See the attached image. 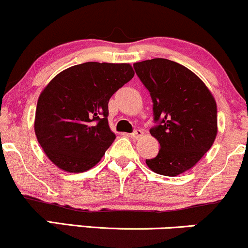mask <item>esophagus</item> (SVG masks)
I'll list each match as a JSON object with an SVG mask.
<instances>
[{
    "label": "esophagus",
    "mask_w": 248,
    "mask_h": 248,
    "mask_svg": "<svg viewBox=\"0 0 248 248\" xmlns=\"http://www.w3.org/2000/svg\"><path fill=\"white\" fill-rule=\"evenodd\" d=\"M143 136H144V132L141 131V130H136L135 132L130 135V137H131L132 139H135V140H137V139L141 138V137H143Z\"/></svg>",
    "instance_id": "esophagus-1"
}]
</instances>
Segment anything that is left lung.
Segmentation results:
<instances>
[{
	"label": "left lung",
	"instance_id": "obj_1",
	"mask_svg": "<svg viewBox=\"0 0 248 248\" xmlns=\"http://www.w3.org/2000/svg\"><path fill=\"white\" fill-rule=\"evenodd\" d=\"M133 68L150 91L155 121L159 122L150 130L160 144L159 152L146 159V165L161 176H179L193 168L216 140V99L194 72L173 61L154 58Z\"/></svg>",
	"mask_w": 248,
	"mask_h": 248
}]
</instances>
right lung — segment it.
<instances>
[{"label":"right lung","instance_id":"add662e5","mask_svg":"<svg viewBox=\"0 0 248 248\" xmlns=\"http://www.w3.org/2000/svg\"><path fill=\"white\" fill-rule=\"evenodd\" d=\"M135 76L129 63L87 62L56 75L38 97L35 135L58 169H93L116 135L108 122L109 99Z\"/></svg>","mask_w":248,"mask_h":248}]
</instances>
